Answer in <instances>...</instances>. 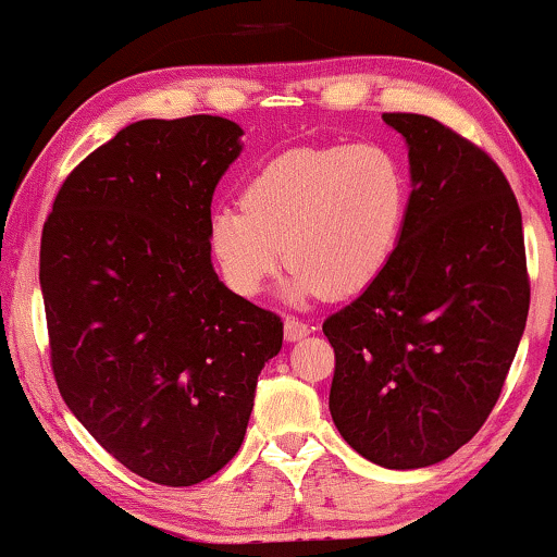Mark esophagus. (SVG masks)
Wrapping results in <instances>:
<instances>
[{
  "label": "esophagus",
  "mask_w": 557,
  "mask_h": 557,
  "mask_svg": "<svg viewBox=\"0 0 557 557\" xmlns=\"http://www.w3.org/2000/svg\"><path fill=\"white\" fill-rule=\"evenodd\" d=\"M310 335V325H307L305 320H297V318H286L284 322V338L294 343V341H301Z\"/></svg>",
  "instance_id": "esophagus-1"
}]
</instances>
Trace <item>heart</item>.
<instances>
[{
  "label": "heart",
  "mask_w": 557,
  "mask_h": 557,
  "mask_svg": "<svg viewBox=\"0 0 557 557\" xmlns=\"http://www.w3.org/2000/svg\"><path fill=\"white\" fill-rule=\"evenodd\" d=\"M400 160L374 141L301 147L250 177L243 209L209 219V245L232 292L256 297L286 260L284 297H351L387 268L408 216Z\"/></svg>",
  "instance_id": "heart-1"
}]
</instances>
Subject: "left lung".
I'll use <instances>...</instances> for the list:
<instances>
[{
    "mask_svg": "<svg viewBox=\"0 0 557 557\" xmlns=\"http://www.w3.org/2000/svg\"><path fill=\"white\" fill-rule=\"evenodd\" d=\"M408 144L395 256L322 322L335 351L331 416L389 470L451 457L491 416L530 312L521 211L483 149L429 115L384 113Z\"/></svg>",
    "mask_w": 557,
    "mask_h": 557,
    "instance_id": "left-lung-1",
    "label": "left lung"
}]
</instances>
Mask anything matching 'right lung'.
Listing matches in <instances>:
<instances>
[{
	"mask_svg": "<svg viewBox=\"0 0 557 557\" xmlns=\"http://www.w3.org/2000/svg\"><path fill=\"white\" fill-rule=\"evenodd\" d=\"M219 115L121 128L61 185L40 237L51 369L123 468L183 488L243 444L284 322L211 265V198L243 152Z\"/></svg>",
	"mask_w": 557,
	"mask_h": 557,
	"instance_id": "right-lung-1",
	"label": "right lung"
}]
</instances>
